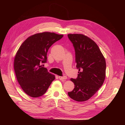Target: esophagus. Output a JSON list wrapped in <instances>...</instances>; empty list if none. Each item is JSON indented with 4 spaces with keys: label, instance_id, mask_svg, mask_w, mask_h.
Listing matches in <instances>:
<instances>
[{
    "label": "esophagus",
    "instance_id": "obj_1",
    "mask_svg": "<svg viewBox=\"0 0 125 125\" xmlns=\"http://www.w3.org/2000/svg\"><path fill=\"white\" fill-rule=\"evenodd\" d=\"M58 78L60 79V80H63L65 81L66 79L67 78V77L66 76H58Z\"/></svg>",
    "mask_w": 125,
    "mask_h": 125
}]
</instances>
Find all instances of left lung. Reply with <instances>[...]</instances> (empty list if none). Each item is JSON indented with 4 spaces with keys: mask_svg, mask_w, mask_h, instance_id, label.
Wrapping results in <instances>:
<instances>
[{
    "mask_svg": "<svg viewBox=\"0 0 125 125\" xmlns=\"http://www.w3.org/2000/svg\"><path fill=\"white\" fill-rule=\"evenodd\" d=\"M68 36L75 49L76 67L79 71L77 77L71 78L75 87L68 94L71 99L84 102L102 86L105 78V60L97 44L88 37L77 34Z\"/></svg>",
    "mask_w": 125,
    "mask_h": 125,
    "instance_id": "1",
    "label": "left lung"
}]
</instances>
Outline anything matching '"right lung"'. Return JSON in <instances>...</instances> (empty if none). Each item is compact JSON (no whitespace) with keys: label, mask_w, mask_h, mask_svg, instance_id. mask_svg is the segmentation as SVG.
<instances>
[{"label":"right lung","mask_w":125,"mask_h":125,"mask_svg":"<svg viewBox=\"0 0 125 125\" xmlns=\"http://www.w3.org/2000/svg\"><path fill=\"white\" fill-rule=\"evenodd\" d=\"M63 36L50 32L34 34L18 50L14 61L15 75L23 91L30 96L37 98L44 94L55 79L42 64L47 62L49 48Z\"/></svg>","instance_id":"1"}]
</instances>
